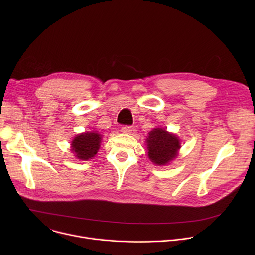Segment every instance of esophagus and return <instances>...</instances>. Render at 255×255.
<instances>
[{"instance_id":"1","label":"esophagus","mask_w":255,"mask_h":255,"mask_svg":"<svg viewBox=\"0 0 255 255\" xmlns=\"http://www.w3.org/2000/svg\"><path fill=\"white\" fill-rule=\"evenodd\" d=\"M132 131V127L131 126H127V125H124L121 127V132L124 133V134H129L131 133Z\"/></svg>"}]
</instances>
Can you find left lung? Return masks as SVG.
I'll return each mask as SVG.
<instances>
[{"label": "left lung", "mask_w": 255, "mask_h": 255, "mask_svg": "<svg viewBox=\"0 0 255 255\" xmlns=\"http://www.w3.org/2000/svg\"><path fill=\"white\" fill-rule=\"evenodd\" d=\"M149 159L157 165H166L177 156L180 148L179 139L165 129L155 128L146 139Z\"/></svg>", "instance_id": "obj_1"}]
</instances>
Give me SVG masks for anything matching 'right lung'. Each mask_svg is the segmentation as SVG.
I'll use <instances>...</instances> for the list:
<instances>
[{"label":"right lung","instance_id":"right-lung-1","mask_svg":"<svg viewBox=\"0 0 255 255\" xmlns=\"http://www.w3.org/2000/svg\"><path fill=\"white\" fill-rule=\"evenodd\" d=\"M102 135L97 132H87L77 135L71 141V151L80 160L92 159L100 148Z\"/></svg>","mask_w":255,"mask_h":255}]
</instances>
